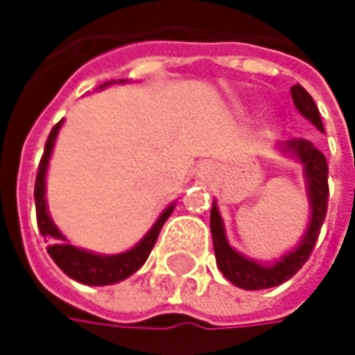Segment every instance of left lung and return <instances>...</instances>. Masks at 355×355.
I'll return each mask as SVG.
<instances>
[{
	"instance_id": "1",
	"label": "left lung",
	"mask_w": 355,
	"mask_h": 355,
	"mask_svg": "<svg viewBox=\"0 0 355 355\" xmlns=\"http://www.w3.org/2000/svg\"><path fill=\"white\" fill-rule=\"evenodd\" d=\"M292 101L296 108L319 129H322V121H320L319 108L315 105L313 96L300 86H292ZM282 150L290 152L292 156H296L300 160V164L304 166V177L309 182V201H311V224L306 228V234L302 236L300 245L290 250L288 254H284L279 261H275L273 265H261L252 259L243 257L241 252H236L234 248L228 245L226 241V232H224V222L222 216L218 211V205L214 203L211 207V236H214V252H216V263L220 267V271L224 273V277L228 282H232L234 286L243 288V290H265V288H273L279 286L284 282H288L311 257L313 248L317 245L319 239L320 226L324 222L327 216V199H329V166L327 160L311 141L306 139H292L288 141Z\"/></svg>"
}]
</instances>
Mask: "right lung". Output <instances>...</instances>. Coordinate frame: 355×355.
I'll list each match as a JSON object with an SVG mask.
<instances>
[{
  "mask_svg": "<svg viewBox=\"0 0 355 355\" xmlns=\"http://www.w3.org/2000/svg\"><path fill=\"white\" fill-rule=\"evenodd\" d=\"M110 84V82H108ZM107 86V84H105ZM61 121L51 129L46 144H44V154L40 158L38 164V173H36L35 182V205H36V224L42 236H46L51 241L49 245V254L51 259L57 263V267L69 275L71 279L86 284V286H108V284H116L125 277H129L131 273H135L146 259L150 257L152 248L158 241V234L164 226V222L168 220V216L175 209V203L168 205L162 216L156 220V224L152 226V230L127 252L121 254H96L90 250H82V248L73 247L69 243H65V236L59 232V228L53 224L49 211H46V201H44V175H46V166H49V158L55 146V137L59 133Z\"/></svg>",
  "mask_w": 355,
  "mask_h": 355,
  "instance_id": "obj_1",
  "label": "right lung"
}]
</instances>
